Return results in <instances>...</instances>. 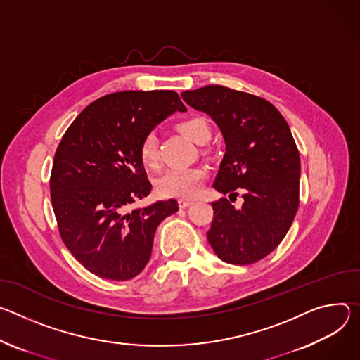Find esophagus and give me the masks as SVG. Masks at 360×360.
<instances>
[{"label":"esophagus","mask_w":360,"mask_h":360,"mask_svg":"<svg viewBox=\"0 0 360 360\" xmlns=\"http://www.w3.org/2000/svg\"><path fill=\"white\" fill-rule=\"evenodd\" d=\"M190 205H193V200H184V198H181V200H179V207H180V209H186V207H188Z\"/></svg>","instance_id":"obj_1"}]
</instances>
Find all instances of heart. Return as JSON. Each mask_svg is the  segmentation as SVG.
<instances>
[{"mask_svg":"<svg viewBox=\"0 0 360 360\" xmlns=\"http://www.w3.org/2000/svg\"><path fill=\"white\" fill-rule=\"evenodd\" d=\"M179 131L188 140L203 144L212 136V127L207 120L202 115L188 117L177 124ZM139 158L146 169L155 170L160 165L157 137L154 133H147L139 144ZM207 179L205 167L194 166L187 169L167 170L155 181V191L166 198H191L200 191Z\"/></svg>","mask_w":360,"mask_h":360,"instance_id":"obj_1","label":"heart"}]
</instances>
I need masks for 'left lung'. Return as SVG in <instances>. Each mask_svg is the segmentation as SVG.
I'll return each instance as SVG.
<instances>
[{
	"label": "left lung",
	"mask_w": 360,
	"mask_h": 360,
	"mask_svg": "<svg viewBox=\"0 0 360 360\" xmlns=\"http://www.w3.org/2000/svg\"><path fill=\"white\" fill-rule=\"evenodd\" d=\"M181 98L207 112L226 143L213 187L229 198L212 203L207 240L226 263H256L283 240L299 207L300 157L290 129L271 103L250 93L213 84ZM238 192L244 205L234 210Z\"/></svg>",
	"instance_id": "1"
}]
</instances>
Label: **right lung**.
<instances>
[{
    "mask_svg": "<svg viewBox=\"0 0 360 360\" xmlns=\"http://www.w3.org/2000/svg\"><path fill=\"white\" fill-rule=\"evenodd\" d=\"M177 110L186 107L172 90L111 93L78 114L56 150L50 193L61 240L98 277H136L150 260L157 226L179 210L170 198L129 212L151 190L139 144Z\"/></svg>",
    "mask_w": 360,
    "mask_h": 360,
    "instance_id": "1",
    "label": "right lung"
}]
</instances>
